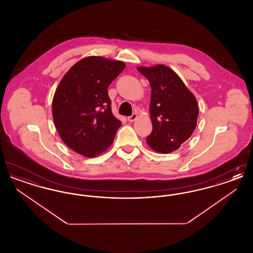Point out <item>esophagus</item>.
<instances>
[{
	"instance_id": "esophagus-1",
	"label": "esophagus",
	"mask_w": 253,
	"mask_h": 253,
	"mask_svg": "<svg viewBox=\"0 0 253 253\" xmlns=\"http://www.w3.org/2000/svg\"><path fill=\"white\" fill-rule=\"evenodd\" d=\"M136 119H137V115L135 113H133L130 117H128V121H130V122L135 121Z\"/></svg>"
}]
</instances>
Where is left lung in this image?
Instances as JSON below:
<instances>
[{"mask_svg":"<svg viewBox=\"0 0 253 253\" xmlns=\"http://www.w3.org/2000/svg\"><path fill=\"white\" fill-rule=\"evenodd\" d=\"M152 88L150 113L153 131L148 145L156 152L168 154L190 138L196 127L199 109L193 93L177 74L166 65L138 67Z\"/></svg>","mask_w":253,"mask_h":253,"instance_id":"1","label":"left lung"}]
</instances>
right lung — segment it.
I'll list each match as a JSON object with an SVG mask.
<instances>
[{
	"label": "right lung",
	"mask_w": 253,
	"mask_h": 253,
	"mask_svg": "<svg viewBox=\"0 0 253 253\" xmlns=\"http://www.w3.org/2000/svg\"><path fill=\"white\" fill-rule=\"evenodd\" d=\"M125 63L101 57L78 61L60 81L52 115L60 138L76 153L94 157L113 143L119 121L112 113L108 87Z\"/></svg>",
	"instance_id": "add662e5"
}]
</instances>
